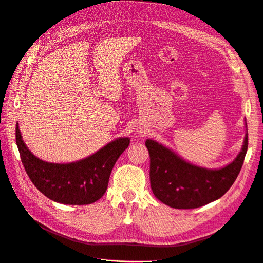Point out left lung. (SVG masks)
Here are the masks:
<instances>
[{
	"label": "left lung",
	"mask_w": 263,
	"mask_h": 263,
	"mask_svg": "<svg viewBox=\"0 0 263 263\" xmlns=\"http://www.w3.org/2000/svg\"><path fill=\"white\" fill-rule=\"evenodd\" d=\"M146 147L150 156V185L155 196L170 208L189 210L218 200L234 184L248 149V134L235 160L214 170L186 162L155 140L147 139Z\"/></svg>",
	"instance_id": "left-lung-1"
}]
</instances>
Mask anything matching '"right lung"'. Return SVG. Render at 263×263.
<instances>
[{
    "instance_id": "right-lung-1",
    "label": "right lung",
    "mask_w": 263,
    "mask_h": 263,
    "mask_svg": "<svg viewBox=\"0 0 263 263\" xmlns=\"http://www.w3.org/2000/svg\"><path fill=\"white\" fill-rule=\"evenodd\" d=\"M15 134L22 163L33 184L50 200L68 205H86L100 200L106 192L115 162L130 142L128 137L117 138L82 160L51 163L27 149L18 125Z\"/></svg>"
}]
</instances>
